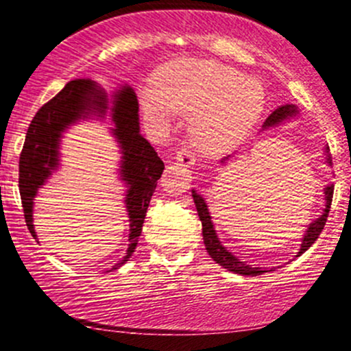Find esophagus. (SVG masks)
Here are the masks:
<instances>
[{
	"instance_id": "1",
	"label": "esophagus",
	"mask_w": 351,
	"mask_h": 351,
	"mask_svg": "<svg viewBox=\"0 0 351 351\" xmlns=\"http://www.w3.org/2000/svg\"><path fill=\"white\" fill-rule=\"evenodd\" d=\"M175 160L181 165V167H186V168L193 167V165H195V155H193V153L189 152V150H186V148H184V150H180L178 153H176Z\"/></svg>"
}]
</instances>
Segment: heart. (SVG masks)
<instances>
[{"label":"heart","instance_id":"1","mask_svg":"<svg viewBox=\"0 0 351 351\" xmlns=\"http://www.w3.org/2000/svg\"><path fill=\"white\" fill-rule=\"evenodd\" d=\"M156 86L158 92H142L145 112L163 122L173 112L189 117L193 143L213 156L234 148L265 107L259 80L213 60H176L160 72Z\"/></svg>","mask_w":351,"mask_h":351}]
</instances>
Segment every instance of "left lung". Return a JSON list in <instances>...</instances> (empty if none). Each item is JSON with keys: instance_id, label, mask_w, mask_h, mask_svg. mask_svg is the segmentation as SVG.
<instances>
[{"instance_id": "8db88e82", "label": "left lung", "mask_w": 351, "mask_h": 351, "mask_svg": "<svg viewBox=\"0 0 351 351\" xmlns=\"http://www.w3.org/2000/svg\"><path fill=\"white\" fill-rule=\"evenodd\" d=\"M297 115H299V108H297L295 106H292V104L280 106L279 108H276V110H274L272 114L267 117V119H265V122L263 125V130L261 132L269 130V128H274V127H279V125L285 123L287 120L295 119ZM324 155H325V163H328V167H332V156H330L328 147H325ZM228 160H229V156H226V158H224L221 163H226ZM191 195H193V199H195L196 211H198L199 221H201V224H203L204 245H206V251L209 256H211V259L216 261V264L223 265V267L228 269V271H231L234 274H241V276H261V274L269 272L263 267H252V265L243 263V261L237 259V257L231 251H228V247H224L223 243L219 241V237H217V232L215 229V224H213V221H211V215H209L206 201H204V198L199 195V193H196V189H191ZM324 196H325L324 213H322V215L318 216L315 221H312V223L307 226V231L304 232L300 249H299V252H297L295 257L302 256V254L307 251L310 245L315 243V241L318 239V236H320L322 229H324V226H325V223H327L330 204H332V198H333V184H327V186L324 188Z\"/></svg>"}]
</instances>
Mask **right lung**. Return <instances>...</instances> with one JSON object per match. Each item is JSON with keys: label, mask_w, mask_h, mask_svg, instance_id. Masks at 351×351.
I'll return each instance as SVG.
<instances>
[{"label": "right lung", "mask_w": 351, "mask_h": 351, "mask_svg": "<svg viewBox=\"0 0 351 351\" xmlns=\"http://www.w3.org/2000/svg\"><path fill=\"white\" fill-rule=\"evenodd\" d=\"M107 115L114 125L110 134L122 155L119 176L127 186L123 201L130 223V244L123 259L114 265L117 269L135 252L156 181L165 170L158 153L140 134L138 100L130 86L123 84L108 95L95 80H71L54 99L44 104L27 128L19 156V195L27 229L38 239L33 224L34 198L52 173L59 170V148L64 132L82 120H104Z\"/></svg>", "instance_id": "1"}]
</instances>
